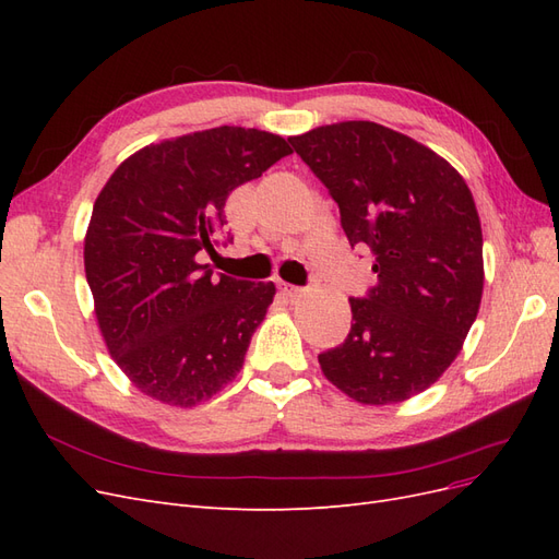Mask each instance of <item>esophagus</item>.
<instances>
[{
    "label": "esophagus",
    "instance_id": "esophagus-1",
    "mask_svg": "<svg viewBox=\"0 0 559 559\" xmlns=\"http://www.w3.org/2000/svg\"><path fill=\"white\" fill-rule=\"evenodd\" d=\"M282 292L289 300H300L302 296H306V289H302V286H294V284H284Z\"/></svg>",
    "mask_w": 559,
    "mask_h": 559
}]
</instances>
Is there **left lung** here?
I'll list each match as a JSON object with an SVG mask.
<instances>
[{
    "mask_svg": "<svg viewBox=\"0 0 559 559\" xmlns=\"http://www.w3.org/2000/svg\"><path fill=\"white\" fill-rule=\"evenodd\" d=\"M341 207L378 284L352 298L343 345L319 354L329 382L364 405L408 401L462 352L483 298V230L464 177L413 138L370 121L289 138Z\"/></svg>",
    "mask_w": 559,
    "mask_h": 559,
    "instance_id": "left-lung-1",
    "label": "left lung"
}]
</instances>
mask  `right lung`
<instances>
[{"mask_svg": "<svg viewBox=\"0 0 559 559\" xmlns=\"http://www.w3.org/2000/svg\"><path fill=\"white\" fill-rule=\"evenodd\" d=\"M284 138L218 126L134 151L99 191L83 265L99 333L142 394L177 408L235 380L273 282L212 277L228 195L289 156Z\"/></svg>", "mask_w": 559, "mask_h": 559, "instance_id": "right-lung-1", "label": "right lung"}]
</instances>
